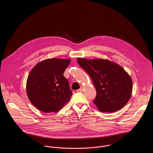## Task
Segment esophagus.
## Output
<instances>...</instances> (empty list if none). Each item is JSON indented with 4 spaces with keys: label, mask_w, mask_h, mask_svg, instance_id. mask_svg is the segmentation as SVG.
<instances>
[{
    "label": "esophagus",
    "mask_w": 153,
    "mask_h": 153,
    "mask_svg": "<svg viewBox=\"0 0 153 153\" xmlns=\"http://www.w3.org/2000/svg\"><path fill=\"white\" fill-rule=\"evenodd\" d=\"M83 91V88H80L79 89H78V90H77V92H82Z\"/></svg>",
    "instance_id": "obj_1"
}]
</instances>
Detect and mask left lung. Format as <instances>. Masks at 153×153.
<instances>
[{"label": "left lung", "instance_id": "1", "mask_svg": "<svg viewBox=\"0 0 153 153\" xmlns=\"http://www.w3.org/2000/svg\"><path fill=\"white\" fill-rule=\"evenodd\" d=\"M79 65L91 77L96 90L94 103L102 112L122 108L131 97L132 82L123 68L107 59L77 58Z\"/></svg>", "mask_w": 153, "mask_h": 153}]
</instances>
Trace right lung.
I'll return each mask as SVG.
<instances>
[{
	"label": "right lung",
	"instance_id": "right-lung-1",
	"mask_svg": "<svg viewBox=\"0 0 153 153\" xmlns=\"http://www.w3.org/2000/svg\"><path fill=\"white\" fill-rule=\"evenodd\" d=\"M70 62L69 59H48L31 71L27 95L36 108L46 113L57 112L70 100L72 92L63 75Z\"/></svg>",
	"mask_w": 153,
	"mask_h": 153
}]
</instances>
